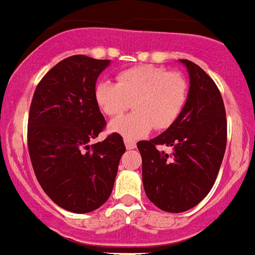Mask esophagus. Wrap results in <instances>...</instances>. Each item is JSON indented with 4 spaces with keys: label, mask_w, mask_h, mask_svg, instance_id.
Wrapping results in <instances>:
<instances>
[{
    "label": "esophagus",
    "mask_w": 255,
    "mask_h": 255,
    "mask_svg": "<svg viewBox=\"0 0 255 255\" xmlns=\"http://www.w3.org/2000/svg\"><path fill=\"white\" fill-rule=\"evenodd\" d=\"M124 144H126L127 149H134L136 147V142L132 140H128V138H124Z\"/></svg>",
    "instance_id": "esophagus-1"
}]
</instances>
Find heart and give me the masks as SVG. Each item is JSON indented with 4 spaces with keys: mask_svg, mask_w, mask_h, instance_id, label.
Returning <instances> with one entry per match:
<instances>
[{
    "mask_svg": "<svg viewBox=\"0 0 255 255\" xmlns=\"http://www.w3.org/2000/svg\"><path fill=\"white\" fill-rule=\"evenodd\" d=\"M188 98V81L180 72L154 65H138L117 74V84L98 81L95 101L110 118L133 106L134 113L111 122L110 131L134 140L151 128L163 131L181 114Z\"/></svg>",
    "mask_w": 255,
    "mask_h": 255,
    "instance_id": "obj_1",
    "label": "heart"
}]
</instances>
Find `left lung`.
Listing matches in <instances>:
<instances>
[{"label":"left lung","mask_w":255,"mask_h":255,"mask_svg":"<svg viewBox=\"0 0 255 255\" xmlns=\"http://www.w3.org/2000/svg\"><path fill=\"white\" fill-rule=\"evenodd\" d=\"M189 72V93L171 127L137 142L147 198L160 210L183 213L204 200L217 180L227 145V118L217 84L198 65L180 59ZM172 146L167 154L156 147Z\"/></svg>","instance_id":"obj_1"}]
</instances>
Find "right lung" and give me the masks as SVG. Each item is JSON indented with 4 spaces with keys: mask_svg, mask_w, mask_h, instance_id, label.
<instances>
[{
    "mask_svg": "<svg viewBox=\"0 0 255 255\" xmlns=\"http://www.w3.org/2000/svg\"><path fill=\"white\" fill-rule=\"evenodd\" d=\"M109 63L71 55L45 75L32 97L27 128L32 167L50 200L72 213H91L108 201L126 151L119 133L89 145L106 127L95 87Z\"/></svg>",
    "mask_w": 255,
    "mask_h": 255,
    "instance_id": "obj_1",
    "label": "right lung"
}]
</instances>
